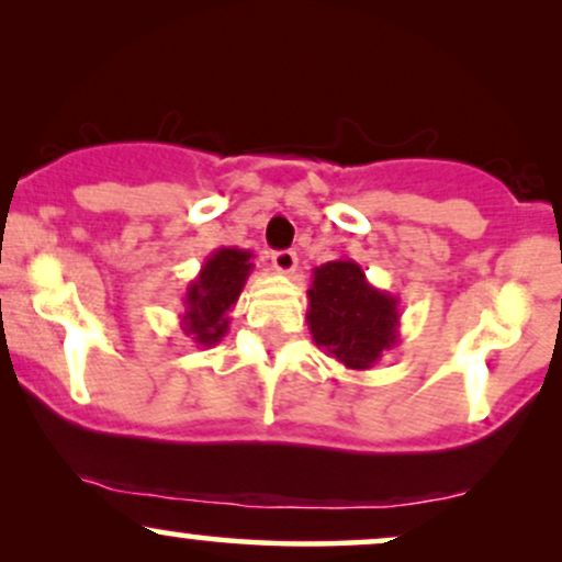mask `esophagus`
I'll use <instances>...</instances> for the list:
<instances>
[{"label": "esophagus", "instance_id": "1", "mask_svg": "<svg viewBox=\"0 0 562 562\" xmlns=\"http://www.w3.org/2000/svg\"><path fill=\"white\" fill-rule=\"evenodd\" d=\"M272 263L280 274H293L299 267V256H295V250H274Z\"/></svg>", "mask_w": 562, "mask_h": 562}]
</instances>
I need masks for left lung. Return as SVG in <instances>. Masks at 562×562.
<instances>
[{
	"label": "left lung",
	"instance_id": "8db88e82",
	"mask_svg": "<svg viewBox=\"0 0 562 562\" xmlns=\"http://www.w3.org/2000/svg\"><path fill=\"white\" fill-rule=\"evenodd\" d=\"M306 295L314 344L346 370H370L398 344V299L372 285L357 261L335 259L314 267Z\"/></svg>",
	"mask_w": 562,
	"mask_h": 562
}]
</instances>
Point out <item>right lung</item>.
<instances>
[{
    "mask_svg": "<svg viewBox=\"0 0 562 562\" xmlns=\"http://www.w3.org/2000/svg\"><path fill=\"white\" fill-rule=\"evenodd\" d=\"M250 256L254 254L243 248H216L203 261L195 280L187 285L179 327L198 346H216L229 333V312L240 299L248 274L254 272Z\"/></svg>",
    "mask_w": 562,
    "mask_h": 562,
    "instance_id": "right-lung-1",
    "label": "right lung"
}]
</instances>
